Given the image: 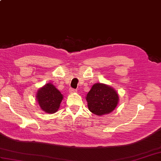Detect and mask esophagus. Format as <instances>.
Masks as SVG:
<instances>
[{
	"label": "esophagus",
	"mask_w": 161,
	"mask_h": 161,
	"mask_svg": "<svg viewBox=\"0 0 161 161\" xmlns=\"http://www.w3.org/2000/svg\"><path fill=\"white\" fill-rule=\"evenodd\" d=\"M69 92L70 93H76L77 90L75 89V88H70L69 89Z\"/></svg>",
	"instance_id": "obj_1"
}]
</instances>
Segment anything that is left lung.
<instances>
[{"mask_svg": "<svg viewBox=\"0 0 161 161\" xmlns=\"http://www.w3.org/2000/svg\"><path fill=\"white\" fill-rule=\"evenodd\" d=\"M86 99L89 111L95 115H102L114 110L117 107L119 97L114 88L97 83L92 86Z\"/></svg>", "mask_w": 161, "mask_h": 161, "instance_id": "8db88e82", "label": "left lung"}]
</instances>
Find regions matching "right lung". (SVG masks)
<instances>
[{"mask_svg":"<svg viewBox=\"0 0 161 161\" xmlns=\"http://www.w3.org/2000/svg\"><path fill=\"white\" fill-rule=\"evenodd\" d=\"M36 99L43 111L54 114L59 108L63 95L53 84L48 83L38 91Z\"/></svg>","mask_w":161,"mask_h":161,"instance_id":"1","label":"right lung"}]
</instances>
